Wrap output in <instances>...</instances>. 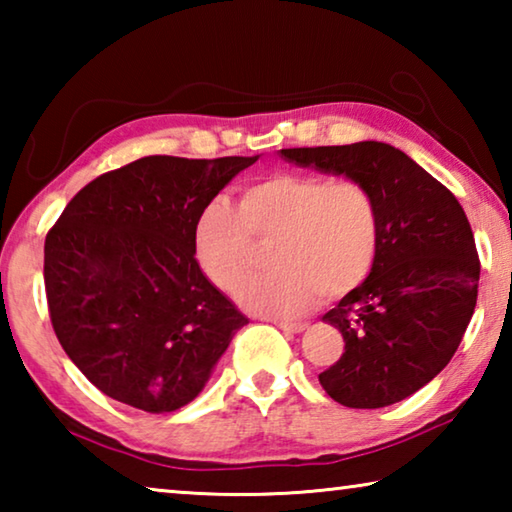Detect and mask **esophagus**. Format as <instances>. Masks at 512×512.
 Here are the masks:
<instances>
[{"label": "esophagus", "mask_w": 512, "mask_h": 512, "mask_svg": "<svg viewBox=\"0 0 512 512\" xmlns=\"http://www.w3.org/2000/svg\"><path fill=\"white\" fill-rule=\"evenodd\" d=\"M271 323L277 325L280 329H284V332H291V334H298L307 327V323H291V320H277V318H273Z\"/></svg>", "instance_id": "1"}]
</instances>
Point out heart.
I'll return each instance as SVG.
<instances>
[{
    "label": "heart",
    "instance_id": "b5f03b06",
    "mask_svg": "<svg viewBox=\"0 0 512 512\" xmlns=\"http://www.w3.org/2000/svg\"><path fill=\"white\" fill-rule=\"evenodd\" d=\"M257 243L274 244L276 266L241 281L237 300L257 314L300 316L366 282L381 244L379 203L357 178L282 171L246 185L237 207L212 201L198 216L196 259L223 291L237 287Z\"/></svg>",
    "mask_w": 512,
    "mask_h": 512
}]
</instances>
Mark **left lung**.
<instances>
[{"mask_svg":"<svg viewBox=\"0 0 512 512\" xmlns=\"http://www.w3.org/2000/svg\"><path fill=\"white\" fill-rule=\"evenodd\" d=\"M302 167L366 183L381 244L366 282L323 316L343 334L341 359L318 381L334 402L381 409L420 391L461 345L481 262L461 203L404 151L384 142L282 149Z\"/></svg>","mask_w":512,"mask_h":512,"instance_id":"1","label":"left lung"}]
</instances>
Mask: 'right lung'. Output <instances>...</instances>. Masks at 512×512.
<instances>
[{
    "mask_svg": "<svg viewBox=\"0 0 512 512\" xmlns=\"http://www.w3.org/2000/svg\"><path fill=\"white\" fill-rule=\"evenodd\" d=\"M255 158L149 155L85 185L45 239L60 345L101 393L146 413L194 400L248 318L196 262V221Z\"/></svg>",
    "mask_w": 512,
    "mask_h": 512,
    "instance_id": "1",
    "label": "right lung"
}]
</instances>
